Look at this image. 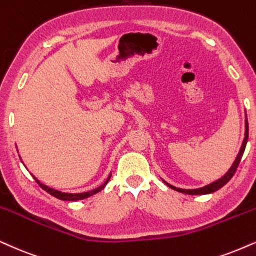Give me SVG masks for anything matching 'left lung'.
<instances>
[{"label": "left lung", "mask_w": 256, "mask_h": 256, "mask_svg": "<svg viewBox=\"0 0 256 256\" xmlns=\"http://www.w3.org/2000/svg\"><path fill=\"white\" fill-rule=\"evenodd\" d=\"M247 140H248V120H247V116H246V131H244V142H242V146L240 148V152L238 154V157L235 158L234 163H232V166H230V169H229L227 172H226L221 178H218V180H215V182L208 184V186H202V188H198V189H180V188H176L174 186H171V184L166 183L168 186H170L171 189L176 190V192H182V194H188V195H206V194H212L216 192V190L221 189V188L224 186V184H227L229 180L232 176H234L236 169H238V164H240V160L242 158V154H244V148H246V145H247Z\"/></svg>", "instance_id": "obj_1"}]
</instances>
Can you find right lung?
<instances>
[{
	"label": "right lung",
	"mask_w": 256,
	"mask_h": 256,
	"mask_svg": "<svg viewBox=\"0 0 256 256\" xmlns=\"http://www.w3.org/2000/svg\"><path fill=\"white\" fill-rule=\"evenodd\" d=\"M33 177H34V180H36V183L38 184V186H40L42 188V189L44 190V192H47L48 194H50L52 196L56 197V198H59V200H79L87 198V197H90V196L94 195V194H96V192H102V190L104 189V188H105L106 184L108 183L110 178H111V174H110V176L108 177V180H106L105 182L102 183V186H100L96 188V189H93V190H90V192H80V194H68V192H59V190L52 189V188L47 186H44V184H42V183L40 182V180H38L36 178V177H35V176H33Z\"/></svg>",
	"instance_id": "right-lung-1"
}]
</instances>
